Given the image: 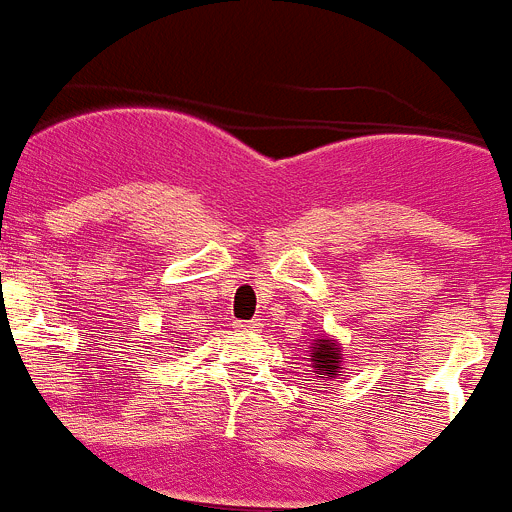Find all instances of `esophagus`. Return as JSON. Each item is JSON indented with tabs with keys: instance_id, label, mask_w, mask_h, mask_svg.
Returning <instances> with one entry per match:
<instances>
[{
	"instance_id": "esophagus-1",
	"label": "esophagus",
	"mask_w": 512,
	"mask_h": 512,
	"mask_svg": "<svg viewBox=\"0 0 512 512\" xmlns=\"http://www.w3.org/2000/svg\"><path fill=\"white\" fill-rule=\"evenodd\" d=\"M256 325H259V322H241V325H238V330L251 332V330H256Z\"/></svg>"
}]
</instances>
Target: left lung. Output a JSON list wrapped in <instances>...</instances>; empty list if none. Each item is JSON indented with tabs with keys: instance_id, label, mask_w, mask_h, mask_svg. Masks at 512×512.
Wrapping results in <instances>:
<instances>
[{
	"instance_id": "8db88e82",
	"label": "left lung",
	"mask_w": 512,
	"mask_h": 512,
	"mask_svg": "<svg viewBox=\"0 0 512 512\" xmlns=\"http://www.w3.org/2000/svg\"><path fill=\"white\" fill-rule=\"evenodd\" d=\"M309 360H312V373L317 381H330L335 375L342 373V348L340 342L332 337H320L312 342L309 350Z\"/></svg>"
}]
</instances>
